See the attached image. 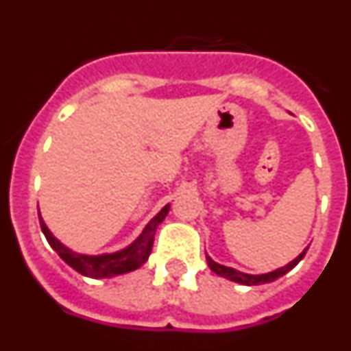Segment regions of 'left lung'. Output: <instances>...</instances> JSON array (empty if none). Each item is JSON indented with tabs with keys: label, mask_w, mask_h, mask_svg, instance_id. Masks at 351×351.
Instances as JSON below:
<instances>
[{
	"label": "left lung",
	"mask_w": 351,
	"mask_h": 351,
	"mask_svg": "<svg viewBox=\"0 0 351 351\" xmlns=\"http://www.w3.org/2000/svg\"><path fill=\"white\" fill-rule=\"evenodd\" d=\"M306 251H308V247L300 253L299 256H297L295 260H291L290 263H287L285 267H280L276 269V271L272 272H267V274H246V272H241V271H235V269L232 267H226V265H221V263L214 262L210 256H207V265L210 267V271L216 272L218 276H221V278H226V280L230 281H235V283H241V285H246V287H255V285H265V283H272L274 280H278V278H281V276L287 274L288 271H291V269L295 267L297 263L300 262V260L304 258V255H306Z\"/></svg>",
	"instance_id": "1"
}]
</instances>
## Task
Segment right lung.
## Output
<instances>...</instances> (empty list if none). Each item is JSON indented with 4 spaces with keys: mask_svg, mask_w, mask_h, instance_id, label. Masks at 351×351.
<instances>
[{
    "mask_svg": "<svg viewBox=\"0 0 351 351\" xmlns=\"http://www.w3.org/2000/svg\"><path fill=\"white\" fill-rule=\"evenodd\" d=\"M169 210L170 206L167 204V206L163 207L147 225H145L142 234L138 235L130 246H126L125 250H119L116 251V253H104V255H82V253L71 251L70 247L64 246L63 243H60V241L52 235V232L47 228V225H45V221L42 219L40 213L38 218L43 235H45V239H47V243L51 244L52 250L61 256V260H64L71 269H75V271L80 272L82 276L95 278V280H101V278H114V276L132 272L135 271V269L142 267V265L147 262L149 255H151V250H153L154 234H156L158 225L165 219Z\"/></svg>",
    "mask_w": 351,
    "mask_h": 351,
    "instance_id": "1",
    "label": "right lung"
}]
</instances>
